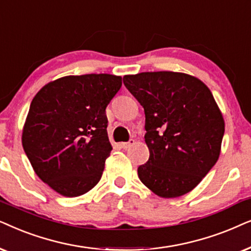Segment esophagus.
<instances>
[{
	"mask_svg": "<svg viewBox=\"0 0 251 251\" xmlns=\"http://www.w3.org/2000/svg\"><path fill=\"white\" fill-rule=\"evenodd\" d=\"M134 142H135L134 140L131 139L128 142H122V143H120V147H122L123 149H128V148H131L133 145H134Z\"/></svg>",
	"mask_w": 251,
	"mask_h": 251,
	"instance_id": "obj_1",
	"label": "esophagus"
}]
</instances>
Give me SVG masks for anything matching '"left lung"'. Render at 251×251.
Returning <instances> with one entry per match:
<instances>
[{
  "mask_svg": "<svg viewBox=\"0 0 251 251\" xmlns=\"http://www.w3.org/2000/svg\"><path fill=\"white\" fill-rule=\"evenodd\" d=\"M124 85L145 109L149 159L138 168L159 198L193 190L219 158L225 122L208 86L182 72H142Z\"/></svg>",
  "mask_w": 251,
  "mask_h": 251,
  "instance_id": "8db88e82",
  "label": "left lung"
}]
</instances>
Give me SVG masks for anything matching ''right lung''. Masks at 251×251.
<instances>
[{"mask_svg":"<svg viewBox=\"0 0 251 251\" xmlns=\"http://www.w3.org/2000/svg\"><path fill=\"white\" fill-rule=\"evenodd\" d=\"M122 76L66 75L50 81L32 100L22 143L36 176L65 198L98 185L112 146L105 108Z\"/></svg>","mask_w":251,"mask_h":251,"instance_id":"add662e5","label":"right lung"}]
</instances>
